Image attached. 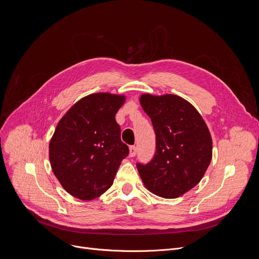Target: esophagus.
Here are the masks:
<instances>
[{"instance_id":"esophagus-1","label":"esophagus","mask_w":259,"mask_h":259,"mask_svg":"<svg viewBox=\"0 0 259 259\" xmlns=\"http://www.w3.org/2000/svg\"><path fill=\"white\" fill-rule=\"evenodd\" d=\"M137 154V147L136 146H131L130 147V156L133 158V156H135Z\"/></svg>"}]
</instances>
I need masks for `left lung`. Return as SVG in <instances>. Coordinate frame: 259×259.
I'll list each match as a JSON object with an SVG mask.
<instances>
[{"mask_svg": "<svg viewBox=\"0 0 259 259\" xmlns=\"http://www.w3.org/2000/svg\"><path fill=\"white\" fill-rule=\"evenodd\" d=\"M140 105L151 119L156 150L149 163H137L139 175L155 195L178 198L200 183L209 165V131L197 109L179 96L144 94Z\"/></svg>", "mask_w": 259, "mask_h": 259, "instance_id": "obj_1", "label": "left lung"}]
</instances>
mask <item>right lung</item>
<instances>
[{
	"label": "right lung",
	"instance_id": "1",
	"mask_svg": "<svg viewBox=\"0 0 259 259\" xmlns=\"http://www.w3.org/2000/svg\"><path fill=\"white\" fill-rule=\"evenodd\" d=\"M125 97L109 93L86 96L62 116L50 143L55 176L74 198L93 200L113 184L128 147L115 114Z\"/></svg>",
	"mask_w": 259,
	"mask_h": 259
}]
</instances>
